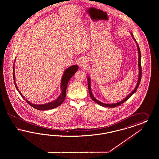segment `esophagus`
I'll return each mask as SVG.
<instances>
[{
  "mask_svg": "<svg viewBox=\"0 0 159 159\" xmlns=\"http://www.w3.org/2000/svg\"><path fill=\"white\" fill-rule=\"evenodd\" d=\"M78 64H79V66L82 68L86 67L87 65V61L86 59V58H82L79 61Z\"/></svg>",
  "mask_w": 159,
  "mask_h": 159,
  "instance_id": "obj_1",
  "label": "esophagus"
}]
</instances>
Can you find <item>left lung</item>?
Wrapping results in <instances>:
<instances>
[{"label":"left lung","instance_id":"8db88e82","mask_svg":"<svg viewBox=\"0 0 159 159\" xmlns=\"http://www.w3.org/2000/svg\"><path fill=\"white\" fill-rule=\"evenodd\" d=\"M131 35H132V36L133 39H134L135 40V41L136 42V43L137 47H138V54H139L138 66H139V77H138V82H137L136 86L135 87V89H134L132 92H131L130 94H129L128 96L126 97V98H125L124 100H122V101H120V102H117V103H115V104H105V103H103V102H100V101H98L97 100H96V98H94V97L93 96V94H92V89H91V85H90V84H91L90 78L89 77H88V79H87V80H88V88H89V93H90V96L91 97L92 100H93V101H94L95 102H96L97 104H98V105H100V106H102V107H110V108H114V107H117V106H120V105H121L122 103H124V102L126 101L127 100H128V99L130 98V97L132 96V94L135 93L136 91L137 90V89H138V87H139L140 82V80H141V78H142V67H141V63H140L141 54H140V51L139 47L138 44V43H136V39H135V38L134 37L133 34L131 33Z\"/></svg>","mask_w":159,"mask_h":159}]
</instances>
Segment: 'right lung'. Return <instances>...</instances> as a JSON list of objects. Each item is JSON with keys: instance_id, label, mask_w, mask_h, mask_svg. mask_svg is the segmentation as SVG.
Instances as JSON below:
<instances>
[{"instance_id": "obj_1", "label": "right lung", "mask_w": 159, "mask_h": 159, "mask_svg": "<svg viewBox=\"0 0 159 159\" xmlns=\"http://www.w3.org/2000/svg\"><path fill=\"white\" fill-rule=\"evenodd\" d=\"M79 69V67L77 65H73L72 66L67 68L65 71L64 72V73L63 75V77L61 80V88L62 93L60 94V96L58 97V98H57L55 101L48 102L47 104H41V105H37V104H34L31 103L30 101L27 100L25 99V97L23 96V95L20 92L18 87H17L16 83L15 82V62H14V66H13V79H14V82H15V87L17 89V90L19 92L21 96L22 97L25 101L29 104L30 106L33 107L34 108L39 110H51L57 107L58 106H60L63 102L65 100V97H66V89H67V83L70 80V78L72 77L73 75L77 72V70Z\"/></svg>"}]
</instances>
